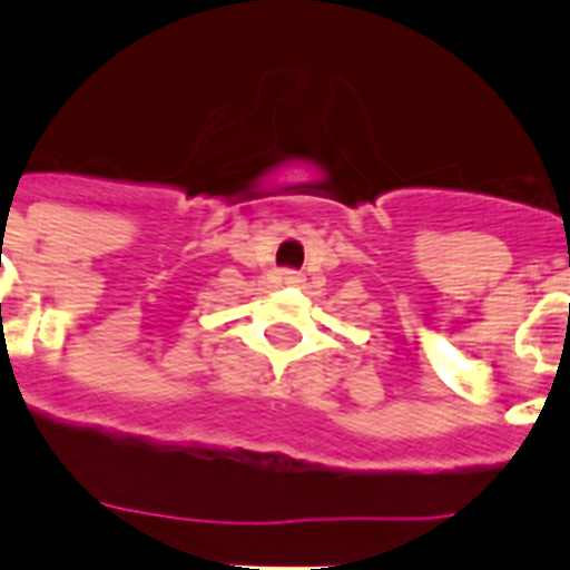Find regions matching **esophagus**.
<instances>
[{
    "mask_svg": "<svg viewBox=\"0 0 570 570\" xmlns=\"http://www.w3.org/2000/svg\"><path fill=\"white\" fill-rule=\"evenodd\" d=\"M282 282H285V285H302L305 276H302L299 271H282Z\"/></svg>",
    "mask_w": 570,
    "mask_h": 570,
    "instance_id": "34e87169",
    "label": "esophagus"
}]
</instances>
